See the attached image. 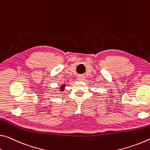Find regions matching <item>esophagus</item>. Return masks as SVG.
Listing matches in <instances>:
<instances>
[{"label":"esophagus","mask_w":150,"mask_h":150,"mask_svg":"<svg viewBox=\"0 0 150 150\" xmlns=\"http://www.w3.org/2000/svg\"><path fill=\"white\" fill-rule=\"evenodd\" d=\"M84 78H85V77L83 75H78L77 77V80L78 81H83V80H84Z\"/></svg>","instance_id":"obj_1"}]
</instances>
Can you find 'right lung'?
<instances>
[{
	"label": "right lung",
	"mask_w": 150,
	"mask_h": 150,
	"mask_svg": "<svg viewBox=\"0 0 150 150\" xmlns=\"http://www.w3.org/2000/svg\"><path fill=\"white\" fill-rule=\"evenodd\" d=\"M64 86H65V84H62V86H60L61 91H64Z\"/></svg>",
	"instance_id": "add662e5"
}]
</instances>
